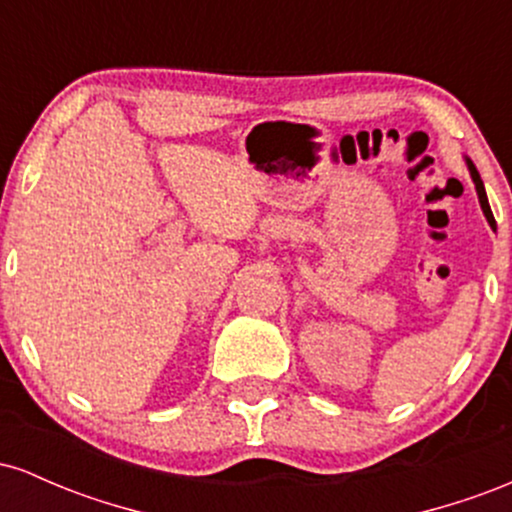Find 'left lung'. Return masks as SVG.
Wrapping results in <instances>:
<instances>
[{
  "label": "left lung",
  "mask_w": 512,
  "mask_h": 512,
  "mask_svg": "<svg viewBox=\"0 0 512 512\" xmlns=\"http://www.w3.org/2000/svg\"><path fill=\"white\" fill-rule=\"evenodd\" d=\"M467 166H469V173H472V180H474V185H477V195H479L481 209H484L486 219H489V221H491V207H489V199H486V190H484V182H481V178H479V173H477V168H474V163H472V161H467Z\"/></svg>",
  "instance_id": "left-lung-1"
}]
</instances>
